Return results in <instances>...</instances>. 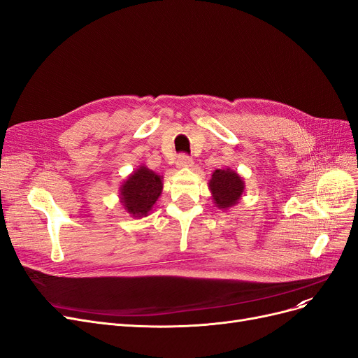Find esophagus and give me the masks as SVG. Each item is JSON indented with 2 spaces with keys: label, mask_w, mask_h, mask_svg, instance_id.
I'll return each mask as SVG.
<instances>
[{
  "label": "esophagus",
  "mask_w": 358,
  "mask_h": 358,
  "mask_svg": "<svg viewBox=\"0 0 358 358\" xmlns=\"http://www.w3.org/2000/svg\"><path fill=\"white\" fill-rule=\"evenodd\" d=\"M177 166L178 168H190V166H193L192 157H189L187 155H180L177 157Z\"/></svg>",
  "instance_id": "1"
}]
</instances>
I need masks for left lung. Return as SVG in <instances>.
<instances>
[{
	"instance_id": "obj_1",
	"label": "left lung",
	"mask_w": 358,
	"mask_h": 358,
	"mask_svg": "<svg viewBox=\"0 0 358 358\" xmlns=\"http://www.w3.org/2000/svg\"><path fill=\"white\" fill-rule=\"evenodd\" d=\"M208 187L213 194L214 203L218 209L227 210L239 203L245 192V181L230 168L215 169L210 177Z\"/></svg>"
}]
</instances>
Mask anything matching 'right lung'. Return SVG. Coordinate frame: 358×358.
<instances>
[{
    "mask_svg": "<svg viewBox=\"0 0 358 358\" xmlns=\"http://www.w3.org/2000/svg\"><path fill=\"white\" fill-rule=\"evenodd\" d=\"M162 176L140 165L119 187V202L132 218L148 217L162 193Z\"/></svg>",
    "mask_w": 358,
    "mask_h": 358,
    "instance_id": "right-lung-1",
    "label": "right lung"
}]
</instances>
